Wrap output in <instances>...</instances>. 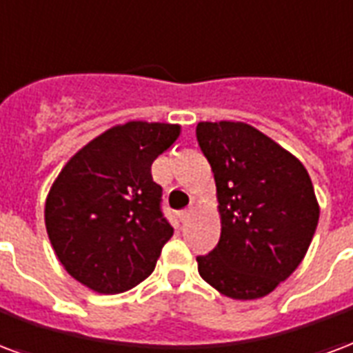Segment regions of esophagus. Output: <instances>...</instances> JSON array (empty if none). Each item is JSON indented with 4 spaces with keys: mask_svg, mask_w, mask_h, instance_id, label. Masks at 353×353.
Segmentation results:
<instances>
[{
    "mask_svg": "<svg viewBox=\"0 0 353 353\" xmlns=\"http://www.w3.org/2000/svg\"><path fill=\"white\" fill-rule=\"evenodd\" d=\"M190 213H192V210H183V211H179V213H177V216H179V221H181V223H185V221H189V216H190Z\"/></svg>",
    "mask_w": 353,
    "mask_h": 353,
    "instance_id": "34e87169",
    "label": "esophagus"
}]
</instances>
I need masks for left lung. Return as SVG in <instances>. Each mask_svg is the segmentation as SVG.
Instances as JSON below:
<instances>
[{
    "label": "left lung",
    "mask_w": 353,
    "mask_h": 353,
    "mask_svg": "<svg viewBox=\"0 0 353 353\" xmlns=\"http://www.w3.org/2000/svg\"><path fill=\"white\" fill-rule=\"evenodd\" d=\"M200 150L215 176L221 239L198 256L203 281L232 299H258L309 250L320 205L299 159L241 121H202Z\"/></svg>",
    "instance_id": "left-lung-1"
}]
</instances>
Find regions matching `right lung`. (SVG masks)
I'll return each mask as SVG.
<instances>
[{"instance_id": "1", "label": "right lung", "mask_w": 353, "mask_h": 353, "mask_svg": "<svg viewBox=\"0 0 353 353\" xmlns=\"http://www.w3.org/2000/svg\"><path fill=\"white\" fill-rule=\"evenodd\" d=\"M179 125L129 121L104 130L70 157L52 185L44 223L57 260L99 294L134 288L155 270L174 228L161 211L151 164Z\"/></svg>"}]
</instances>
